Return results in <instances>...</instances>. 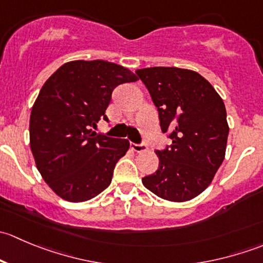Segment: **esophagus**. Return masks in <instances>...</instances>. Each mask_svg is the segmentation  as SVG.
I'll list each match as a JSON object with an SVG mask.
<instances>
[{"mask_svg":"<svg viewBox=\"0 0 263 263\" xmlns=\"http://www.w3.org/2000/svg\"><path fill=\"white\" fill-rule=\"evenodd\" d=\"M131 148L134 151H136V153H142V151H146L147 150V146L145 144H135V142H131Z\"/></svg>","mask_w":263,"mask_h":263,"instance_id":"esophagus-1","label":"esophagus"}]
</instances>
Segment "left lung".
<instances>
[{
  "mask_svg": "<svg viewBox=\"0 0 263 263\" xmlns=\"http://www.w3.org/2000/svg\"><path fill=\"white\" fill-rule=\"evenodd\" d=\"M136 75L158 108L161 131L172 140L155 151L158 171L142 183L164 200H192L208 188L224 160L229 134L224 102L195 71L147 67Z\"/></svg>",
  "mask_w": 263,
  "mask_h": 263,
  "instance_id": "left-lung-1",
  "label": "left lung"
}]
</instances>
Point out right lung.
<instances>
[{
  "label": "right lung",
  "instance_id": "right-lung-1",
  "mask_svg": "<svg viewBox=\"0 0 263 263\" xmlns=\"http://www.w3.org/2000/svg\"><path fill=\"white\" fill-rule=\"evenodd\" d=\"M128 68L108 61H72L46 81L31 108L30 148L47 184L63 200L82 202L112 182L129 142L91 131L105 116L118 85L134 82Z\"/></svg>",
  "mask_w": 263,
  "mask_h": 263
}]
</instances>
